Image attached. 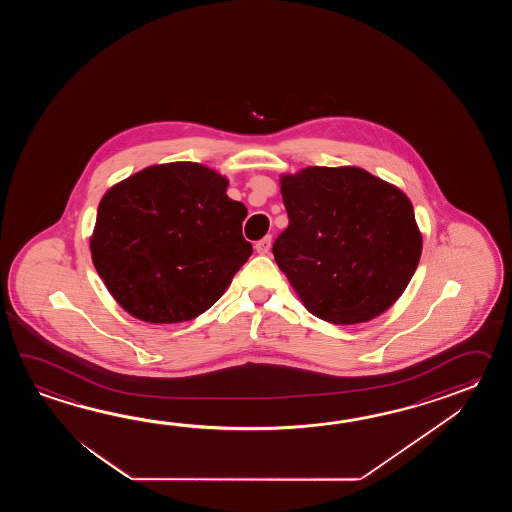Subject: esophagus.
<instances>
[{
  "instance_id": "obj_1",
  "label": "esophagus",
  "mask_w": 512,
  "mask_h": 512,
  "mask_svg": "<svg viewBox=\"0 0 512 512\" xmlns=\"http://www.w3.org/2000/svg\"><path fill=\"white\" fill-rule=\"evenodd\" d=\"M271 240V236H265L263 240L258 241V243H256V252H258V254H267L269 249H271Z\"/></svg>"
}]
</instances>
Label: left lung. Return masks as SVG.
I'll use <instances>...</instances> for the list:
<instances>
[{"label":"left lung","mask_w":512,"mask_h":512,"mask_svg":"<svg viewBox=\"0 0 512 512\" xmlns=\"http://www.w3.org/2000/svg\"><path fill=\"white\" fill-rule=\"evenodd\" d=\"M280 190L289 227L272 254L305 309L337 326L390 309L423 251L403 190L359 166H307L283 174Z\"/></svg>","instance_id":"left-lung-1"}]
</instances>
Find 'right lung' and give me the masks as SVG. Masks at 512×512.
Segmentation results:
<instances>
[{
  "label": "right lung",
  "instance_id": "right-lung-1",
  "mask_svg": "<svg viewBox=\"0 0 512 512\" xmlns=\"http://www.w3.org/2000/svg\"><path fill=\"white\" fill-rule=\"evenodd\" d=\"M205 164H153L111 186L89 238L91 260L115 302L148 324L205 313L249 260L247 208Z\"/></svg>",
  "mask_w": 512,
  "mask_h": 512
}]
</instances>
